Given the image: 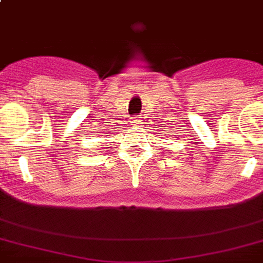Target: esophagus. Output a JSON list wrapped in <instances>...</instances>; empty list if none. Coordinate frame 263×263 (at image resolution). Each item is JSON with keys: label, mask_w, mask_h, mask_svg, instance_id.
Masks as SVG:
<instances>
[{"label": "esophagus", "mask_w": 263, "mask_h": 263, "mask_svg": "<svg viewBox=\"0 0 263 263\" xmlns=\"http://www.w3.org/2000/svg\"><path fill=\"white\" fill-rule=\"evenodd\" d=\"M134 123H135V124H142V120H140V117H134Z\"/></svg>", "instance_id": "34e87169"}]
</instances>
